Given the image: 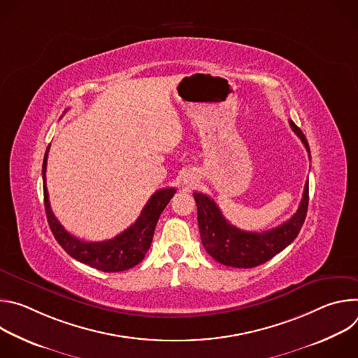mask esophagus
Wrapping results in <instances>:
<instances>
[{"mask_svg":"<svg viewBox=\"0 0 358 358\" xmlns=\"http://www.w3.org/2000/svg\"><path fill=\"white\" fill-rule=\"evenodd\" d=\"M184 181H185V182H187V184H192V182H194V181H195V178H194V177H192V176H189V177H187V178H185V180H184Z\"/></svg>","mask_w":358,"mask_h":358,"instance_id":"1","label":"esophagus"}]
</instances>
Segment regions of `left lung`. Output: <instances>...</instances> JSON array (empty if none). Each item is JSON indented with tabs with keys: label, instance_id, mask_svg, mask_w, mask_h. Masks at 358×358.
<instances>
[{
	"label": "left lung",
	"instance_id": "1",
	"mask_svg": "<svg viewBox=\"0 0 358 358\" xmlns=\"http://www.w3.org/2000/svg\"><path fill=\"white\" fill-rule=\"evenodd\" d=\"M289 124L304 144L310 157L309 143L304 134L292 120H289ZM194 199L198 210L201 242L206 250L217 262L225 266L248 269L268 262L294 241L308 214L309 180L304 184L303 198L296 214L282 225L264 232H246L231 225L214 199L206 194L194 192Z\"/></svg>",
	"mask_w": 358,
	"mask_h": 358
}]
</instances>
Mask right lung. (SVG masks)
<instances>
[{"instance_id":"obj_1","label":"right lung","mask_w":358,"mask_h":358,"mask_svg":"<svg viewBox=\"0 0 358 358\" xmlns=\"http://www.w3.org/2000/svg\"><path fill=\"white\" fill-rule=\"evenodd\" d=\"M66 112V110H65ZM64 112V113H65ZM45 151L42 164V180H43V203L46 218L50 231H52L58 243L76 261L89 265L101 272H123L127 271L144 259L147 253L160 214L167 207V203L176 194V188H163L151 195L147 201L140 217L136 222L123 231L113 239L103 242H87L71 235L55 218L48 198L46 189V160L48 151Z\"/></svg>"}]
</instances>
